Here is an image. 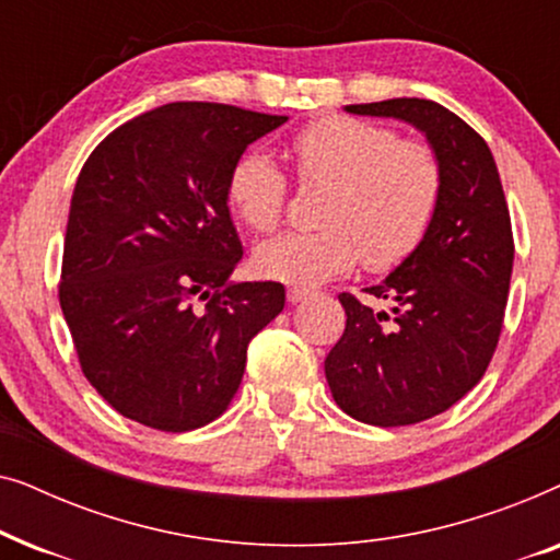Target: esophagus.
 Listing matches in <instances>:
<instances>
[{
	"label": "esophagus",
	"mask_w": 560,
	"mask_h": 560,
	"mask_svg": "<svg viewBox=\"0 0 560 560\" xmlns=\"http://www.w3.org/2000/svg\"><path fill=\"white\" fill-rule=\"evenodd\" d=\"M311 293L308 290H303V288H288V301L290 303H301V301H305V298H308Z\"/></svg>",
	"instance_id": "1"
}]
</instances>
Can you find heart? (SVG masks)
<instances>
[{
    "label": "heart",
    "instance_id": "1",
    "mask_svg": "<svg viewBox=\"0 0 560 560\" xmlns=\"http://www.w3.org/2000/svg\"><path fill=\"white\" fill-rule=\"evenodd\" d=\"M303 186L326 188L318 232H290L255 249V270L293 288H316L362 265L370 272L400 267L431 229L443 194L433 148L400 140L366 119L326 117L290 142ZM226 196L244 224L272 232L288 203V178L262 150H249L229 171Z\"/></svg>",
    "mask_w": 560,
    "mask_h": 560
}]
</instances>
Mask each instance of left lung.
<instances>
[{
    "instance_id": "left-lung-1",
    "label": "left lung",
    "mask_w": 560,
    "mask_h": 560,
    "mask_svg": "<svg viewBox=\"0 0 560 560\" xmlns=\"http://www.w3.org/2000/svg\"><path fill=\"white\" fill-rule=\"evenodd\" d=\"M347 112L408 121L441 160L443 194L423 244L364 288L389 311L341 293L347 328L326 357L328 387L347 416L412 425L462 400L492 362L515 259L510 211L492 150L446 106L387 98Z\"/></svg>"
}]
</instances>
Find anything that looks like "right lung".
I'll list each match as a JSON object with an SVG mask.
<instances>
[{
    "label": "right lung",
    "instance_id": "obj_1",
    "mask_svg": "<svg viewBox=\"0 0 560 560\" xmlns=\"http://www.w3.org/2000/svg\"><path fill=\"white\" fill-rule=\"evenodd\" d=\"M288 117L175 102L106 135L75 180L58 298L86 380L155 431L217 420L280 282H229L244 255L226 180Z\"/></svg>",
    "mask_w": 560,
    "mask_h": 560
}]
</instances>
